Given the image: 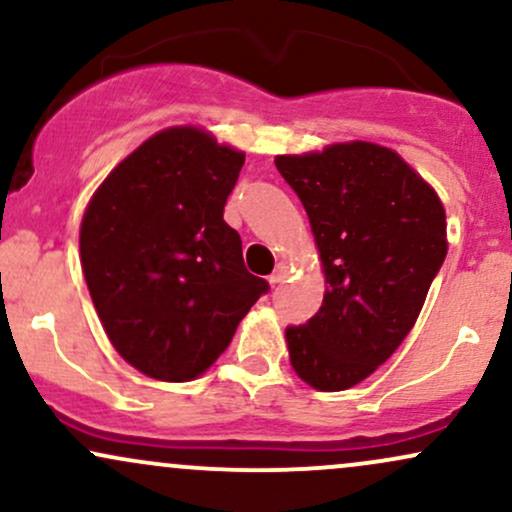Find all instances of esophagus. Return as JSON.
<instances>
[{
	"mask_svg": "<svg viewBox=\"0 0 512 512\" xmlns=\"http://www.w3.org/2000/svg\"><path fill=\"white\" fill-rule=\"evenodd\" d=\"M286 276H289V267H286L284 262L281 264H276V269H274V274L269 276V284L272 286H276V284H281V281L286 279Z\"/></svg>",
	"mask_w": 512,
	"mask_h": 512,
	"instance_id": "obj_1",
	"label": "esophagus"
}]
</instances>
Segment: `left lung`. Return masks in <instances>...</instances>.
Masks as SVG:
<instances>
[{"label": "left lung", "instance_id": "1", "mask_svg": "<svg viewBox=\"0 0 512 512\" xmlns=\"http://www.w3.org/2000/svg\"><path fill=\"white\" fill-rule=\"evenodd\" d=\"M274 163L308 211L327 284L320 310L286 327L291 366L315 390H349L414 327L448 255L445 209L378 144H332Z\"/></svg>", "mask_w": 512, "mask_h": 512}]
</instances>
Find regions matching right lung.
Here are the masks:
<instances>
[{
    "label": "right lung",
    "instance_id": "1",
    "mask_svg": "<svg viewBox=\"0 0 512 512\" xmlns=\"http://www.w3.org/2000/svg\"><path fill=\"white\" fill-rule=\"evenodd\" d=\"M243 163V151L202 129L170 127L88 202L79 236L88 291L117 354L149 378L202 375L269 291L223 221Z\"/></svg>",
    "mask_w": 512,
    "mask_h": 512
}]
</instances>
